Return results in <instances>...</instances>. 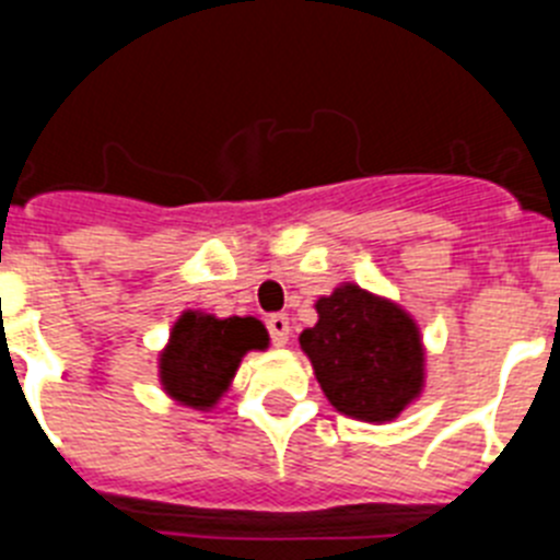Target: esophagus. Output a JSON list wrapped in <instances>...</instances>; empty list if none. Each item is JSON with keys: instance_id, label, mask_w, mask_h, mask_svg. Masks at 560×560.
I'll list each match as a JSON object with an SVG mask.
<instances>
[{"instance_id": "obj_1", "label": "esophagus", "mask_w": 560, "mask_h": 560, "mask_svg": "<svg viewBox=\"0 0 560 560\" xmlns=\"http://www.w3.org/2000/svg\"><path fill=\"white\" fill-rule=\"evenodd\" d=\"M266 328H269L271 345H275V348H283L285 341H289V316L285 314H271L269 319H266Z\"/></svg>"}]
</instances>
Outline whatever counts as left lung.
Masks as SVG:
<instances>
[{
	"instance_id": "obj_1",
	"label": "left lung",
	"mask_w": 560,
	"mask_h": 560,
	"mask_svg": "<svg viewBox=\"0 0 560 560\" xmlns=\"http://www.w3.org/2000/svg\"><path fill=\"white\" fill-rule=\"evenodd\" d=\"M319 323L300 334L316 381L339 412L393 420L423 387V345L398 305L359 285H339L316 303Z\"/></svg>"
}]
</instances>
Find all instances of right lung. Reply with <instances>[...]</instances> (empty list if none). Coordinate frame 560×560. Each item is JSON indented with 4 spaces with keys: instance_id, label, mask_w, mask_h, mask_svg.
<instances>
[{
    "instance_id": "obj_1",
    "label": "right lung",
    "mask_w": 560,
    "mask_h": 560,
    "mask_svg": "<svg viewBox=\"0 0 560 560\" xmlns=\"http://www.w3.org/2000/svg\"><path fill=\"white\" fill-rule=\"evenodd\" d=\"M269 334L255 316L215 319L187 311L173 325L171 341L160 359L162 387L192 409H207L230 387L246 350H264Z\"/></svg>"
}]
</instances>
